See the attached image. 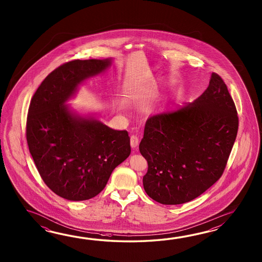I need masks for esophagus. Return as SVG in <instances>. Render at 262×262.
I'll return each instance as SVG.
<instances>
[{"mask_svg":"<svg viewBox=\"0 0 262 262\" xmlns=\"http://www.w3.org/2000/svg\"><path fill=\"white\" fill-rule=\"evenodd\" d=\"M130 143H131V147L132 148H137L139 144V139L137 136L132 135L131 139H130Z\"/></svg>","mask_w":262,"mask_h":262,"instance_id":"34e87169","label":"esophagus"}]
</instances>
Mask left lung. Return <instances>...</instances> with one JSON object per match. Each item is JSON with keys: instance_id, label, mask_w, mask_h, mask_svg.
<instances>
[{"instance_id": "1", "label": "left lung", "mask_w": 262, "mask_h": 262, "mask_svg": "<svg viewBox=\"0 0 262 262\" xmlns=\"http://www.w3.org/2000/svg\"><path fill=\"white\" fill-rule=\"evenodd\" d=\"M238 127L233 99L216 73L192 104L149 118L139 144L148 162L147 195L176 205L204 193L222 176Z\"/></svg>"}]
</instances>
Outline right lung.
<instances>
[{"label": "right lung", "instance_id": "1", "mask_svg": "<svg viewBox=\"0 0 262 262\" xmlns=\"http://www.w3.org/2000/svg\"><path fill=\"white\" fill-rule=\"evenodd\" d=\"M111 63L110 59L67 61L47 76L30 103L29 150L45 184L68 201L98 195L113 169L131 152L127 131L72 115L63 105L78 84Z\"/></svg>", "mask_w": 262, "mask_h": 262}]
</instances>
